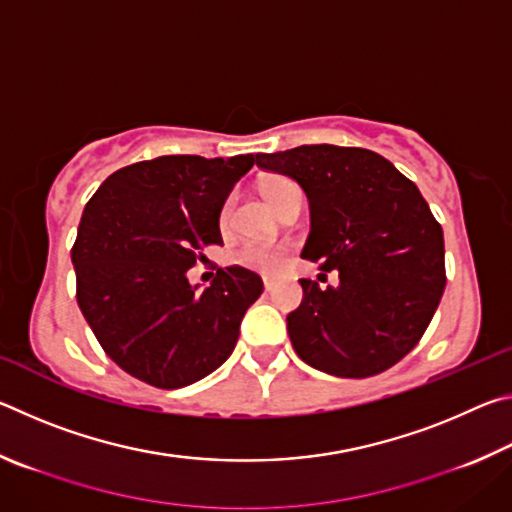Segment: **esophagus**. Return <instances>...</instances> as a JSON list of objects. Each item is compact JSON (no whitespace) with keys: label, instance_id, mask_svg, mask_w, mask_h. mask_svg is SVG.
<instances>
[{"label":"esophagus","instance_id":"esophagus-1","mask_svg":"<svg viewBox=\"0 0 512 512\" xmlns=\"http://www.w3.org/2000/svg\"><path fill=\"white\" fill-rule=\"evenodd\" d=\"M264 289L266 291H273L275 289V280H271V277H264Z\"/></svg>","mask_w":512,"mask_h":512}]
</instances>
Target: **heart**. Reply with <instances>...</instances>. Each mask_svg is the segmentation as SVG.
Listing matches in <instances>:
<instances>
[{"mask_svg": "<svg viewBox=\"0 0 512 512\" xmlns=\"http://www.w3.org/2000/svg\"><path fill=\"white\" fill-rule=\"evenodd\" d=\"M293 185L296 183H291L289 178H280V176L268 178L264 183V194L268 196V201L275 205L277 198H280ZM230 210H232V201L228 198V201L221 205V212H219L221 228L228 225ZM287 255H289V250L284 246L262 244V241H246L244 246H239L235 253H232V259H235V264H239V266L253 268V271H259V273L275 275V273H280L284 266H287Z\"/></svg>", "mask_w": 512, "mask_h": 512, "instance_id": "obj_1", "label": "heart"}]
</instances>
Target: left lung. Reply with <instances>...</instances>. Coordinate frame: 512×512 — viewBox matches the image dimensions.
<instances>
[{"label": "left lung", "instance_id": "obj_1", "mask_svg": "<svg viewBox=\"0 0 512 512\" xmlns=\"http://www.w3.org/2000/svg\"><path fill=\"white\" fill-rule=\"evenodd\" d=\"M257 167L296 178L311 207L302 257L339 271V287L300 280L287 316L293 350L336 377H372L404 359L445 291L443 228L420 189L379 153L314 144L257 155ZM327 277V275H325Z\"/></svg>", "mask_w": 512, "mask_h": 512}]
</instances>
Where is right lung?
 I'll use <instances>...</instances> for the list:
<instances>
[{
  "label": "right lung",
  "instance_id": "right-lung-1",
  "mask_svg": "<svg viewBox=\"0 0 512 512\" xmlns=\"http://www.w3.org/2000/svg\"><path fill=\"white\" fill-rule=\"evenodd\" d=\"M253 155H162L103 180L72 246L76 302L103 352L155 388H183L230 357L262 277L216 271L207 289L187 271L221 246L219 212Z\"/></svg>",
  "mask_w": 512,
  "mask_h": 512
}]
</instances>
